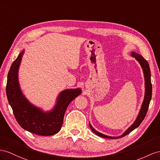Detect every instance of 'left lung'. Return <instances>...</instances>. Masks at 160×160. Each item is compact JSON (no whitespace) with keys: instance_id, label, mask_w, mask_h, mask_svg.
<instances>
[{"instance_id":"1","label":"left lung","mask_w":160,"mask_h":160,"mask_svg":"<svg viewBox=\"0 0 160 160\" xmlns=\"http://www.w3.org/2000/svg\"><path fill=\"white\" fill-rule=\"evenodd\" d=\"M130 55L134 57L138 62L140 63L141 66L142 68V69L143 74H144V78H145L144 100H143V101H142L141 109H140V111H139V113L136 118V120H135L133 124L131 125L124 133H123L119 137H110V136H108V135H105L104 134H102L99 132H98V131H97L95 128H93L92 125L91 124V123L89 122L90 128H91L92 132L101 137L106 138L116 139V138H122L123 137L126 136V135L129 134L130 132H132L133 130L137 128L138 126H139V125L141 124L142 120H144V118L147 114V111H148L149 103H150V101L151 99V95H152V85H151V71H150L149 65L148 62L147 61V60H145L144 58H143L142 55L138 54V53L135 52H131Z\"/></svg>"}]
</instances>
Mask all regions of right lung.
<instances>
[{"label": "right lung", "instance_id": "obj_1", "mask_svg": "<svg viewBox=\"0 0 160 160\" xmlns=\"http://www.w3.org/2000/svg\"><path fill=\"white\" fill-rule=\"evenodd\" d=\"M23 53L24 50L20 52L8 73L6 87L8 101L22 128L40 136L55 134L61 128L69 104L80 95L82 90L78 88L61 91L57 98L54 108L50 111L44 112L32 104L23 94L18 80L19 68Z\"/></svg>", "mask_w": 160, "mask_h": 160}]
</instances>
